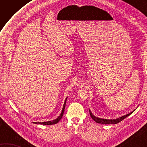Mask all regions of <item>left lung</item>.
<instances>
[{
  "label": "left lung",
  "instance_id": "8db88e82",
  "mask_svg": "<svg viewBox=\"0 0 147 147\" xmlns=\"http://www.w3.org/2000/svg\"><path fill=\"white\" fill-rule=\"evenodd\" d=\"M133 112V111L131 112H130L129 114H127L125 115H124V116H122L119 118H117V119H104L96 117L95 116V115H93L92 114V113L90 111V116H91V117L96 122V123L104 124H117V123H119L121 121H123L124 119H125L127 116H129V115L130 114H131Z\"/></svg>",
  "mask_w": 147,
  "mask_h": 147
}]
</instances>
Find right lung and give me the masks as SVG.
Here are the masks:
<instances>
[{
	"mask_svg": "<svg viewBox=\"0 0 147 147\" xmlns=\"http://www.w3.org/2000/svg\"><path fill=\"white\" fill-rule=\"evenodd\" d=\"M66 100L67 98L65 99V102L64 104V106H63V109H62V112H61V114H60V115L57 118L51 121H47V122H42V123H35L36 124H43V125H52V124H57L58 122L61 119V118L63 116V114H64V109H65V102H66Z\"/></svg>",
	"mask_w": 147,
	"mask_h": 147,
	"instance_id": "1",
	"label": "right lung"
}]
</instances>
